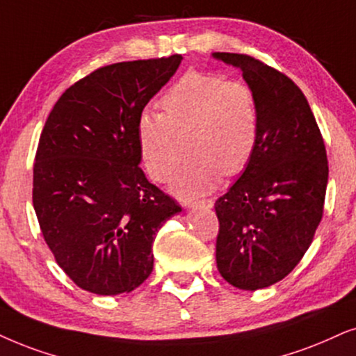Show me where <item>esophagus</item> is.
Wrapping results in <instances>:
<instances>
[{
	"instance_id": "1",
	"label": "esophagus",
	"mask_w": 356,
	"mask_h": 356,
	"mask_svg": "<svg viewBox=\"0 0 356 356\" xmlns=\"http://www.w3.org/2000/svg\"><path fill=\"white\" fill-rule=\"evenodd\" d=\"M186 207H188V209H195V207H204V209H211V207H213V200H211V199L188 200V202H186Z\"/></svg>"
}]
</instances>
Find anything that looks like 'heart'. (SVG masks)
<instances>
[{
  "label": "heart",
  "mask_w": 356,
  "mask_h": 356,
  "mask_svg": "<svg viewBox=\"0 0 356 356\" xmlns=\"http://www.w3.org/2000/svg\"><path fill=\"white\" fill-rule=\"evenodd\" d=\"M161 108L163 113H141L136 126L139 156L152 181H169L181 159L177 136L187 131L193 156L175 175L177 195L209 193L225 174L248 168L259 138V105L250 85L191 70L168 88Z\"/></svg>",
  "instance_id": "heart-1"
}]
</instances>
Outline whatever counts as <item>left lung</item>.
Returning a JSON list of instances; mask_svg holds the SVG:
<instances>
[{"label": "left lung", "instance_id": "1", "mask_svg": "<svg viewBox=\"0 0 356 356\" xmlns=\"http://www.w3.org/2000/svg\"><path fill=\"white\" fill-rule=\"evenodd\" d=\"M213 57L243 72L259 105L254 154L215 202L218 271L238 289L258 291L284 279L314 240L325 202L327 151L304 93L287 75L246 54Z\"/></svg>", "mask_w": 356, "mask_h": 356}]
</instances>
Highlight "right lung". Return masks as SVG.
Instances as JSON below:
<instances>
[{"instance_id": "add662e5", "label": "right lung", "mask_w": 356, "mask_h": 356, "mask_svg": "<svg viewBox=\"0 0 356 356\" xmlns=\"http://www.w3.org/2000/svg\"><path fill=\"white\" fill-rule=\"evenodd\" d=\"M182 56L100 67L62 93L35 151L33 205L57 264L98 296L131 292L154 266L152 243L181 211L139 168L136 126Z\"/></svg>"}]
</instances>
